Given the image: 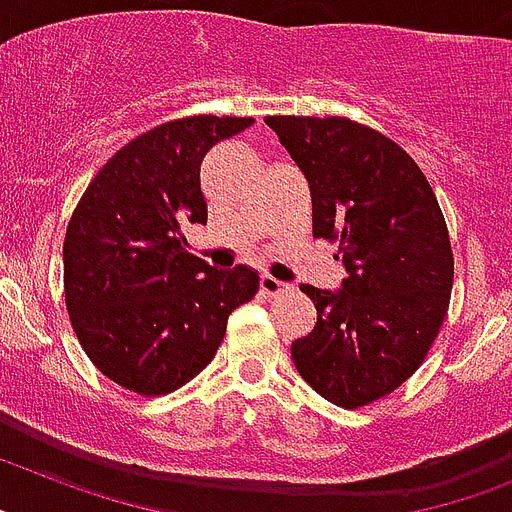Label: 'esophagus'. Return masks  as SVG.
Wrapping results in <instances>:
<instances>
[{
    "label": "esophagus",
    "mask_w": 512,
    "mask_h": 512,
    "mask_svg": "<svg viewBox=\"0 0 512 512\" xmlns=\"http://www.w3.org/2000/svg\"><path fill=\"white\" fill-rule=\"evenodd\" d=\"M285 290V282H280L277 277H272V274H264V277H261V293H264L266 298H277V295H282Z\"/></svg>",
    "instance_id": "34e87169"
}]
</instances>
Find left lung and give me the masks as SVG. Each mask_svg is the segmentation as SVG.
I'll use <instances>...</instances> for the list:
<instances>
[{
    "label": "left lung",
    "instance_id": "obj_1",
    "mask_svg": "<svg viewBox=\"0 0 512 512\" xmlns=\"http://www.w3.org/2000/svg\"><path fill=\"white\" fill-rule=\"evenodd\" d=\"M264 122L306 175L314 238L335 243L348 269L340 293L301 285L319 319L293 342L295 369L329 403H377L416 374L445 322L455 274L445 214L411 154L379 130L348 117Z\"/></svg>",
    "mask_w": 512,
    "mask_h": 512
}]
</instances>
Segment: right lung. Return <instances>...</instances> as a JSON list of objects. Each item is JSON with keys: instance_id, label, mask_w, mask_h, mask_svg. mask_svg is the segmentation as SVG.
I'll return each mask as SVG.
<instances>
[{"instance_id": "right-lung-1", "label": "right lung", "mask_w": 512, "mask_h": 512, "mask_svg": "<svg viewBox=\"0 0 512 512\" xmlns=\"http://www.w3.org/2000/svg\"><path fill=\"white\" fill-rule=\"evenodd\" d=\"M253 117L196 114L125 143L88 183L67 225L65 303L80 348L125 390L159 398L198 377L227 319L259 293L248 266L217 272L185 251L206 225L201 162Z\"/></svg>"}]
</instances>
